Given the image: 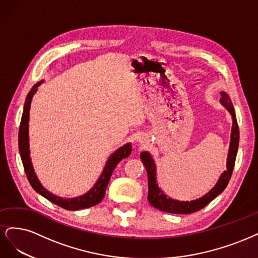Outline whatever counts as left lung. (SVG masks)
Wrapping results in <instances>:
<instances>
[{"label": "left lung", "instance_id": "1", "mask_svg": "<svg viewBox=\"0 0 258 258\" xmlns=\"http://www.w3.org/2000/svg\"><path fill=\"white\" fill-rule=\"evenodd\" d=\"M221 104L226 108L228 112L231 114L232 117V127H231V134H230V145H229V150H228V156H227V164H226V170L224 171L217 184L212 187L209 192L203 197L195 199V201L190 202H179L176 199H172L166 196L163 190L159 187L156 183V167L155 163L151 155L149 154L147 151H144L140 153V159L143 161L147 174H148V201L150 203L151 206H153L156 209H159L164 212L168 213H176V214H189L196 212L198 210L203 209L213 199L220 195L225 187L227 186L229 179L231 177L232 169H234L235 161L237 156L238 151V146H239V127L236 119V113L234 106H232L231 99L229 95L225 92H221Z\"/></svg>", "mask_w": 258, "mask_h": 258}]
</instances>
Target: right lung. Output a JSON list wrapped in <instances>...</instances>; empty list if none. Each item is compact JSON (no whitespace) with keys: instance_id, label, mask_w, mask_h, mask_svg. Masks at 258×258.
Wrapping results in <instances>:
<instances>
[{"instance_id":"add662e5","label":"right lung","mask_w":258,"mask_h":258,"mask_svg":"<svg viewBox=\"0 0 258 258\" xmlns=\"http://www.w3.org/2000/svg\"><path fill=\"white\" fill-rule=\"evenodd\" d=\"M43 82L44 81L37 82V84L30 90L23 107V113H22V118L20 122V126H19L18 143H19V152H20V156L22 160L23 167H24V171H26L28 180L30 182V184L32 185V187L34 188L38 194L47 198L48 201L51 202L52 204L59 206L61 208H64L66 210H72V211L93 207L102 202V199L105 196L106 188L108 185V182L110 180L112 171L114 170L115 166L118 165L120 161H122L123 159H126V157L131 154L132 145L130 143L124 145L110 155V157L108 159L105 165V168L101 174V177L98 178L94 186L91 188L88 193L75 198H62L51 194L50 192H48V190L40 184V182L34 172V169H33L31 157H30V148H29V117H30L31 102H32L33 95H34L37 91V87H39Z\"/></svg>"}]
</instances>
